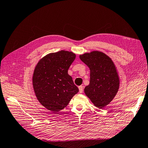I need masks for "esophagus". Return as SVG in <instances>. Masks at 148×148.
Listing matches in <instances>:
<instances>
[{"label": "esophagus", "mask_w": 148, "mask_h": 148, "mask_svg": "<svg viewBox=\"0 0 148 148\" xmlns=\"http://www.w3.org/2000/svg\"><path fill=\"white\" fill-rule=\"evenodd\" d=\"M78 88H79V93H82L83 91V86H79Z\"/></svg>", "instance_id": "34e87169"}]
</instances>
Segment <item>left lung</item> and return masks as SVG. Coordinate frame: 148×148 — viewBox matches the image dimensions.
Here are the masks:
<instances>
[{
  "instance_id": "1",
  "label": "left lung",
  "mask_w": 148,
  "mask_h": 148,
  "mask_svg": "<svg viewBox=\"0 0 148 148\" xmlns=\"http://www.w3.org/2000/svg\"><path fill=\"white\" fill-rule=\"evenodd\" d=\"M79 58L90 71V80L85 88L86 96L99 108L111 102L119 88L116 68L110 58L99 51L80 55Z\"/></svg>"
}]
</instances>
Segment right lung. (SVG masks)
Masks as SVG:
<instances>
[{"mask_svg": "<svg viewBox=\"0 0 148 148\" xmlns=\"http://www.w3.org/2000/svg\"><path fill=\"white\" fill-rule=\"evenodd\" d=\"M76 58L72 52L60 51L43 57L34 69L33 88L38 100L52 112L60 111L68 105L79 92L68 70Z\"/></svg>", "mask_w": 148, "mask_h": 148, "instance_id": "1", "label": "right lung"}]
</instances>
